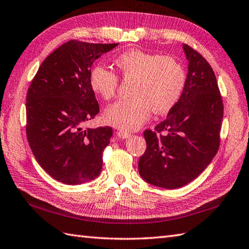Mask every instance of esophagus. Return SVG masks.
Wrapping results in <instances>:
<instances>
[{
  "label": "esophagus",
  "instance_id": "esophagus-1",
  "mask_svg": "<svg viewBox=\"0 0 249 249\" xmlns=\"http://www.w3.org/2000/svg\"><path fill=\"white\" fill-rule=\"evenodd\" d=\"M117 135H118V137L119 139H128V137H130L131 136V133L129 131H124V130H119L118 132H117Z\"/></svg>",
  "mask_w": 249,
  "mask_h": 249
}]
</instances>
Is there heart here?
<instances>
[{"label": "heart", "instance_id": "obj_1", "mask_svg": "<svg viewBox=\"0 0 249 249\" xmlns=\"http://www.w3.org/2000/svg\"><path fill=\"white\" fill-rule=\"evenodd\" d=\"M119 74L133 79L132 97L120 99L104 112L107 124L125 131H133L148 119L151 108L156 114L167 112L178 102L186 76L182 65L170 56L130 50L115 59ZM92 90L104 100L112 99L118 88V76L102 65L93 66L89 73Z\"/></svg>", "mask_w": 249, "mask_h": 249}]
</instances>
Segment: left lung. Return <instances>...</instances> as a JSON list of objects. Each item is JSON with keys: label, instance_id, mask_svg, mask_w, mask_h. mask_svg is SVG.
<instances>
[{"label": "left lung", "instance_id": "8db88e82", "mask_svg": "<svg viewBox=\"0 0 249 249\" xmlns=\"http://www.w3.org/2000/svg\"><path fill=\"white\" fill-rule=\"evenodd\" d=\"M189 73L182 95L166 119L146 130L139 171L148 183L178 189L196 179L219 148L224 116L216 76L202 55L183 45Z\"/></svg>", "mask_w": 249, "mask_h": 249}]
</instances>
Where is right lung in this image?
<instances>
[{
  "label": "right lung",
  "instance_id": "right-lung-1",
  "mask_svg": "<svg viewBox=\"0 0 249 249\" xmlns=\"http://www.w3.org/2000/svg\"><path fill=\"white\" fill-rule=\"evenodd\" d=\"M118 43L70 40L41 63L26 95V136L42 169L65 184L96 179L110 126L84 129L99 113L89 82L93 62Z\"/></svg>",
  "mask_w": 249,
  "mask_h": 249
}]
</instances>
